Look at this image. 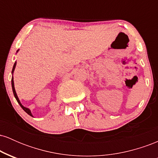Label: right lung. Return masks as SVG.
Listing matches in <instances>:
<instances>
[{"label": "right lung", "instance_id": "obj_1", "mask_svg": "<svg viewBox=\"0 0 158 158\" xmlns=\"http://www.w3.org/2000/svg\"><path fill=\"white\" fill-rule=\"evenodd\" d=\"M19 50H17V52H18V51H19ZM15 66H16V61L15 62V64H14V65H13V68H12V74H13V72H14V70H15ZM12 91H13V94H14V96H15V99H16V100H17V102H19V104L20 105V106L21 107V108H22V109L24 110L25 112H26V113H27L29 114V115L30 116H31V117H32V113H31V111H30V110L29 109V108H26V107H24V106H22V104H21V102H20V100H19V97H18V96H17V94H16V92H15V86H14V81H13V77H12Z\"/></svg>", "mask_w": 158, "mask_h": 158}]
</instances>
